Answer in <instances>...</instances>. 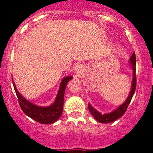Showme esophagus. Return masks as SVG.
<instances>
[{"label":"esophagus","instance_id":"esophagus-1","mask_svg":"<svg viewBox=\"0 0 153 153\" xmlns=\"http://www.w3.org/2000/svg\"><path fill=\"white\" fill-rule=\"evenodd\" d=\"M75 72L77 73L78 76H80L83 73V67L81 65H78L75 67Z\"/></svg>","mask_w":153,"mask_h":153}]
</instances>
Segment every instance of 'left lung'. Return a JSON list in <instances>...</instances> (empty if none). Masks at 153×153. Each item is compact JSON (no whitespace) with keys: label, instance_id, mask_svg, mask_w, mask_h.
I'll return each mask as SVG.
<instances>
[{"label":"left lung","instance_id":"obj_1","mask_svg":"<svg viewBox=\"0 0 153 153\" xmlns=\"http://www.w3.org/2000/svg\"><path fill=\"white\" fill-rule=\"evenodd\" d=\"M130 63L131 65H132V69H133V79H132V89H131L130 93L129 95L128 96L127 99L126 100V101L119 106L117 109H115V111H113L112 112L108 114H101L100 112H98V111L95 110L90 104H89L88 108H89V112L92 115V116L100 123H103V124H107V123H111L113 122V121H116L117 119L121 118L123 115L126 112V109H127L128 106H129V103H130L131 100H132V96H133L134 93H135V88H136V73H135V70H136V58H135V54L134 52L130 58Z\"/></svg>","mask_w":153,"mask_h":153}]
</instances>
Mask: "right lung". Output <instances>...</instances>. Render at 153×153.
Here are the masks:
<instances>
[{
    "label": "right lung",
    "instance_id": "obj_1",
    "mask_svg": "<svg viewBox=\"0 0 153 153\" xmlns=\"http://www.w3.org/2000/svg\"><path fill=\"white\" fill-rule=\"evenodd\" d=\"M72 78V76H67L62 80L60 85L56 99L53 104L47 107H41L29 102L27 100L23 98L15 87L13 83L14 89L18 97V102L23 112L35 121L44 124H49L55 122L61 117L63 112L64 101V92H65L67 84Z\"/></svg>",
    "mask_w": 153,
    "mask_h": 153
}]
</instances>
